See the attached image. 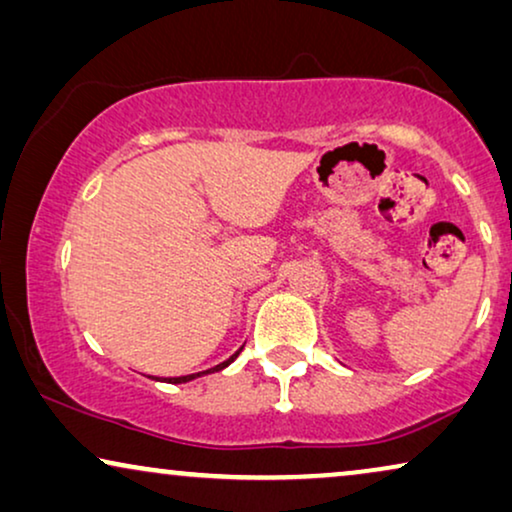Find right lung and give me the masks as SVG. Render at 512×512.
I'll use <instances>...</instances> for the list:
<instances>
[{"label":"right lung","instance_id":"right-lung-1","mask_svg":"<svg viewBox=\"0 0 512 512\" xmlns=\"http://www.w3.org/2000/svg\"><path fill=\"white\" fill-rule=\"evenodd\" d=\"M240 352H242V347L237 349V352L230 356V359H226L223 363H219V366H214V368H207V370H200V373H191V375H179V377H163V380H160V377H156V380H160V382H167V384H186V382H193V380H198V377H205V375H212V373H219V370H223V368H228L230 363H233L237 356H240Z\"/></svg>","mask_w":512,"mask_h":512}]
</instances>
